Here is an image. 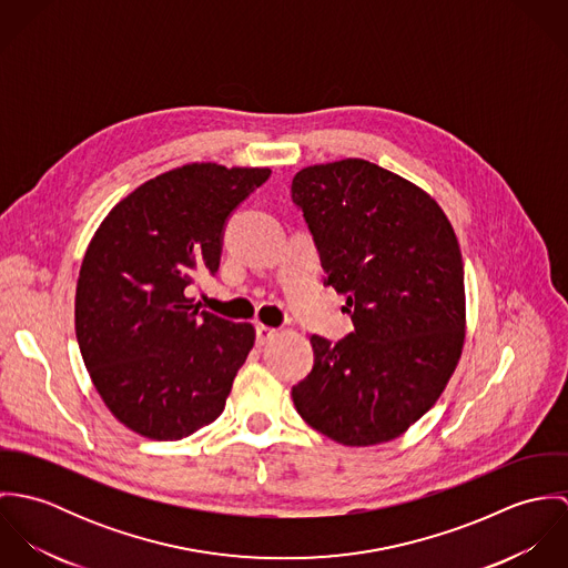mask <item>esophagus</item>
I'll return each mask as SVG.
<instances>
[{
    "label": "esophagus",
    "mask_w": 568,
    "mask_h": 568,
    "mask_svg": "<svg viewBox=\"0 0 568 568\" xmlns=\"http://www.w3.org/2000/svg\"><path fill=\"white\" fill-rule=\"evenodd\" d=\"M277 334V329L275 327H268V325H255V341H257V345H264V343H268L273 336Z\"/></svg>",
    "instance_id": "esophagus-1"
}]
</instances>
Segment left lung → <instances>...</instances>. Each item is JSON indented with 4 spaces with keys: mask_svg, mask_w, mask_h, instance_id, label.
Returning <instances> with one entry per match:
<instances>
[{
    "mask_svg": "<svg viewBox=\"0 0 568 568\" xmlns=\"http://www.w3.org/2000/svg\"><path fill=\"white\" fill-rule=\"evenodd\" d=\"M354 332L313 334L297 413L345 446L403 435L437 403L466 336L464 262L453 225L417 185L365 160L308 165L291 185Z\"/></svg>",
    "mask_w": 568,
    "mask_h": 568,
    "instance_id": "1",
    "label": "left lung"
}]
</instances>
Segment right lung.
Masks as SVG:
<instances>
[{
    "instance_id": "1",
    "label": "right lung",
    "mask_w": 568,
    "mask_h": 568,
    "mask_svg": "<svg viewBox=\"0 0 568 568\" xmlns=\"http://www.w3.org/2000/svg\"><path fill=\"white\" fill-rule=\"evenodd\" d=\"M268 176L219 163L163 172L120 201L87 246L82 361L109 410L149 439H183L225 408L255 332L201 311L190 291L216 275L230 216Z\"/></svg>"
}]
</instances>
